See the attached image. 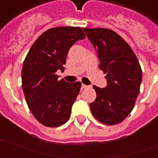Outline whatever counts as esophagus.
<instances>
[{
	"mask_svg": "<svg viewBox=\"0 0 158 158\" xmlns=\"http://www.w3.org/2000/svg\"><path fill=\"white\" fill-rule=\"evenodd\" d=\"M83 89H88V88H90L89 85H82Z\"/></svg>",
	"mask_w": 158,
	"mask_h": 158,
	"instance_id": "34e87169",
	"label": "esophagus"
}]
</instances>
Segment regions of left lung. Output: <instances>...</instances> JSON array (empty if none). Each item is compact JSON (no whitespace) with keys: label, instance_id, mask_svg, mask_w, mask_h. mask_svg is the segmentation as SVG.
Returning a JSON list of instances; mask_svg holds the SVG:
<instances>
[{"label":"left lung","instance_id":"obj_1","mask_svg":"<svg viewBox=\"0 0 158 158\" xmlns=\"http://www.w3.org/2000/svg\"><path fill=\"white\" fill-rule=\"evenodd\" d=\"M96 50L99 69L106 73L105 88L94 85L96 100L89 104L92 115L106 125L121 123L135 106L142 80L139 61L128 43L113 30L84 28Z\"/></svg>","mask_w":158,"mask_h":158}]
</instances>
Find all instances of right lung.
<instances>
[{
	"label": "right lung",
	"mask_w": 158,
	"mask_h": 158,
	"mask_svg": "<svg viewBox=\"0 0 158 158\" xmlns=\"http://www.w3.org/2000/svg\"><path fill=\"white\" fill-rule=\"evenodd\" d=\"M85 38L79 27L46 30L33 44L23 62L22 87L32 114L43 125L58 127L70 118L81 83H69L56 74L62 71L69 49Z\"/></svg>",
	"instance_id": "1"
}]
</instances>
